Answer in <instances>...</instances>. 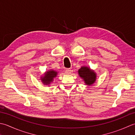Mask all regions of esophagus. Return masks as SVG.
<instances>
[{
	"label": "esophagus",
	"instance_id": "1",
	"mask_svg": "<svg viewBox=\"0 0 135 135\" xmlns=\"http://www.w3.org/2000/svg\"><path fill=\"white\" fill-rule=\"evenodd\" d=\"M71 69H66L65 70V73H67V74H70L71 73Z\"/></svg>",
	"mask_w": 135,
	"mask_h": 135
}]
</instances>
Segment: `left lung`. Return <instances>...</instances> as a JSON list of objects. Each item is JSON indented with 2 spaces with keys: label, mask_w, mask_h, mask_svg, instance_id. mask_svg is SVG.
I'll return each instance as SVG.
<instances>
[{
  "label": "left lung",
  "mask_w": 135,
  "mask_h": 135,
  "mask_svg": "<svg viewBox=\"0 0 135 135\" xmlns=\"http://www.w3.org/2000/svg\"><path fill=\"white\" fill-rule=\"evenodd\" d=\"M79 75L80 78L83 79L85 84L87 86H91L95 83L96 80V73L94 70L90 69V68L87 66H83L78 70Z\"/></svg>",
  "instance_id": "left-lung-1"
}]
</instances>
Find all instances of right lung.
Returning a JSON list of instances; mask_svg holds the SVG:
<instances>
[{"instance_id": "1", "label": "right lung", "mask_w": 135, "mask_h": 135, "mask_svg": "<svg viewBox=\"0 0 135 135\" xmlns=\"http://www.w3.org/2000/svg\"><path fill=\"white\" fill-rule=\"evenodd\" d=\"M57 72L53 70H48L44 74V76L41 78V80L42 81L44 84L49 85L53 81L55 78L57 76Z\"/></svg>"}]
</instances>
